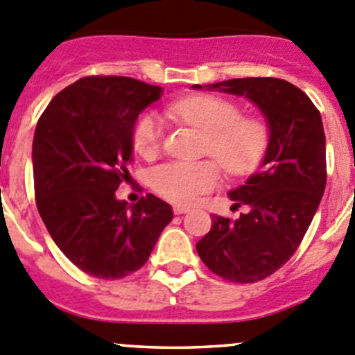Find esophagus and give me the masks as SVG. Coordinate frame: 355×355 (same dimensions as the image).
Instances as JSON below:
<instances>
[{
    "mask_svg": "<svg viewBox=\"0 0 355 355\" xmlns=\"http://www.w3.org/2000/svg\"><path fill=\"white\" fill-rule=\"evenodd\" d=\"M173 211H175V215H184V213L189 211V206L175 205V206H173Z\"/></svg>",
    "mask_w": 355,
    "mask_h": 355,
    "instance_id": "1",
    "label": "esophagus"
}]
</instances>
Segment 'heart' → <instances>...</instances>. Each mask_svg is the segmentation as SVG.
I'll use <instances>...</instances> for the list:
<instances>
[{"label": "heart", "mask_w": 355, "mask_h": 355, "mask_svg": "<svg viewBox=\"0 0 355 355\" xmlns=\"http://www.w3.org/2000/svg\"><path fill=\"white\" fill-rule=\"evenodd\" d=\"M177 121L201 130L206 135V153L230 175L253 171L269 147V125L257 116H239L234 102L215 95H194L168 105ZM163 139V121L146 112L133 128V147L144 157L156 156ZM220 170L213 161H173L150 171V185L159 196L178 205H191L199 196L213 191Z\"/></svg>", "instance_id": "heart-1"}]
</instances>
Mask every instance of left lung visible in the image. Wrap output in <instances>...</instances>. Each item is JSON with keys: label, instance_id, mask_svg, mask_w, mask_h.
<instances>
[{"label": "left lung", "instance_id": "left-lung-1", "mask_svg": "<svg viewBox=\"0 0 355 355\" xmlns=\"http://www.w3.org/2000/svg\"><path fill=\"white\" fill-rule=\"evenodd\" d=\"M192 88L202 90L201 85ZM205 88L248 98L269 125L260 166L229 192L234 205H248L250 211L237 220L215 215L209 232L196 244L216 276L257 283L290 260L318 211L326 187L322 119L311 98L284 79H229Z\"/></svg>", "mask_w": 355, "mask_h": 355}]
</instances>
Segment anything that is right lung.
<instances>
[{
    "instance_id": "1",
    "label": "right lung",
    "mask_w": 355,
    "mask_h": 355,
    "mask_svg": "<svg viewBox=\"0 0 355 355\" xmlns=\"http://www.w3.org/2000/svg\"><path fill=\"white\" fill-rule=\"evenodd\" d=\"M161 95V86L139 79L88 76L55 95L36 125L37 211L62 253L98 279L139 270L173 218L154 194L137 205L116 198L130 178L139 114Z\"/></svg>"
}]
</instances>
